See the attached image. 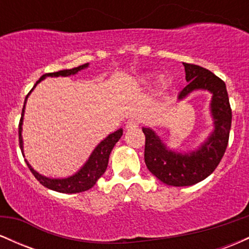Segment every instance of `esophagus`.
Here are the masks:
<instances>
[{"label": "esophagus", "instance_id": "34e87169", "mask_svg": "<svg viewBox=\"0 0 249 249\" xmlns=\"http://www.w3.org/2000/svg\"><path fill=\"white\" fill-rule=\"evenodd\" d=\"M138 122L134 121V119H128L126 122V124H125V127H126V130L128 131H132V130H136L137 127H138Z\"/></svg>", "mask_w": 249, "mask_h": 249}]
</instances>
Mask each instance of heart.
I'll list each match as a JSON object with an SVG mask.
<instances>
[{
	"label": "heart",
	"mask_w": 249,
	"mask_h": 249,
	"mask_svg": "<svg viewBox=\"0 0 249 249\" xmlns=\"http://www.w3.org/2000/svg\"><path fill=\"white\" fill-rule=\"evenodd\" d=\"M153 76L152 75H146V76H142L141 78L138 79V83L141 85H147L148 83H150L151 81H152Z\"/></svg>",
	"instance_id": "1"
}]
</instances>
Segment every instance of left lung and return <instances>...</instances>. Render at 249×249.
Masks as SVG:
<instances>
[{"label": "left lung", "instance_id": "8db88e82", "mask_svg": "<svg viewBox=\"0 0 249 249\" xmlns=\"http://www.w3.org/2000/svg\"><path fill=\"white\" fill-rule=\"evenodd\" d=\"M188 84L180 91L178 101H184L194 91L210 92V116L212 130L196 148L177 151L165 144L151 127L145 134V164L151 173L170 186H192L206 179L215 170L228 144L232 110L226 84L219 77L199 65L182 63Z\"/></svg>", "mask_w": 249, "mask_h": 249}]
</instances>
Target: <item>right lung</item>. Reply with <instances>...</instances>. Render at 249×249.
Listing matches in <instances>:
<instances>
[{
	"instance_id": "1",
	"label": "right lung",
	"mask_w": 249,
	"mask_h": 249,
	"mask_svg": "<svg viewBox=\"0 0 249 249\" xmlns=\"http://www.w3.org/2000/svg\"><path fill=\"white\" fill-rule=\"evenodd\" d=\"M89 68V63L87 64H83L78 68H73L70 70H62L58 72H51V73H45L43 75L38 81L36 82V84L34 85V88L31 89V91L28 93V96L25 97L24 101V107L22 110V117L21 122H19V147H21L22 154L24 157V147H23V137H22V125H23V117H24V110H25V104H27L28 97L33 90L37 87L38 83H41L43 79H45L47 77H69L73 76L76 73H78L79 71L87 69ZM123 136V128H118L115 132L110 133L108 136L105 137L101 142H98V145L93 148V151L89 156L88 160L82 165V167L79 168L77 172L71 174L69 177H65V178H50V177L43 176V174L38 173L36 170H34V167L29 164V161L25 159L28 167L30 168V171L33 172L35 178L38 180L39 182L49 190L56 191V192L61 193H79L84 192V191L90 190L91 187H93V185L96 184L97 180L104 174L107 171V164H108V157H110L111 151H112L113 146L116 145V142L121 139Z\"/></svg>"
}]
</instances>
